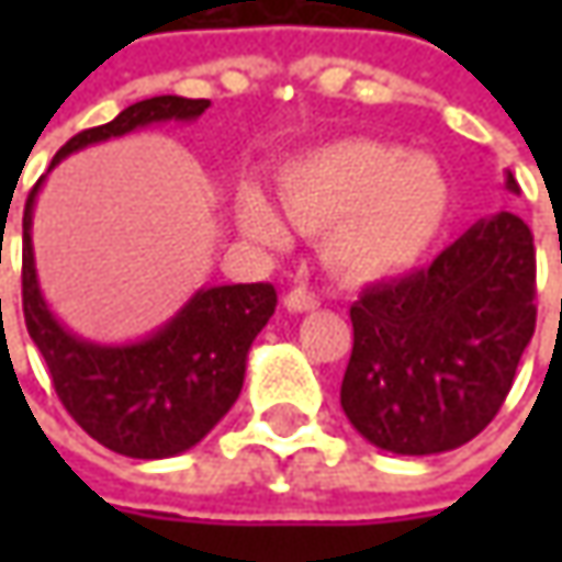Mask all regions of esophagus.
I'll use <instances>...</instances> for the list:
<instances>
[{
  "label": "esophagus",
  "instance_id": "esophagus-1",
  "mask_svg": "<svg viewBox=\"0 0 562 562\" xmlns=\"http://www.w3.org/2000/svg\"><path fill=\"white\" fill-rule=\"evenodd\" d=\"M284 306H288L291 313H310V310H318V296L306 291V288H293V291L284 296Z\"/></svg>",
  "mask_w": 562,
  "mask_h": 562
}]
</instances>
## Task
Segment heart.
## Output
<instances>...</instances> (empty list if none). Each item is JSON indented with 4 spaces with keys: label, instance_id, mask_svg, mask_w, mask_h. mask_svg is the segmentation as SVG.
<instances>
[{
    "label": "heart",
    "instance_id": "obj_1",
    "mask_svg": "<svg viewBox=\"0 0 562 562\" xmlns=\"http://www.w3.org/2000/svg\"><path fill=\"white\" fill-rule=\"evenodd\" d=\"M281 203L306 231H325L328 262L350 278L416 266L441 234L450 187L441 165L394 143L337 140L281 168ZM237 218L252 240L281 247L288 225L259 187H244Z\"/></svg>",
    "mask_w": 562,
    "mask_h": 562
}]
</instances>
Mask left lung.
I'll return each mask as SVG.
<instances>
[{"mask_svg":"<svg viewBox=\"0 0 562 562\" xmlns=\"http://www.w3.org/2000/svg\"><path fill=\"white\" fill-rule=\"evenodd\" d=\"M507 190L519 193L507 171ZM340 406L369 443L428 457L472 441L504 406L535 335L529 225L479 218L428 269L366 288Z\"/></svg>","mask_w":562,"mask_h":562,"instance_id":"left-lung-1","label":"left lung"}]
</instances>
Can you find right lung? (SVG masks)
<instances>
[{
	"instance_id": "1",
	"label": "right lung",
	"mask_w": 562,
	"mask_h": 562,
	"mask_svg": "<svg viewBox=\"0 0 562 562\" xmlns=\"http://www.w3.org/2000/svg\"><path fill=\"white\" fill-rule=\"evenodd\" d=\"M209 99L153 97L109 124L80 131L55 153V165L83 146L124 137L149 124L196 121ZM24 205L21 296L27 335L43 353L55 394L71 419L102 447L134 460L178 457L203 441L240 397L247 353L278 306L271 284L200 288L159 331L131 344H97L71 335L46 306L33 262V203ZM2 306V300H0Z\"/></svg>"
}]
</instances>
